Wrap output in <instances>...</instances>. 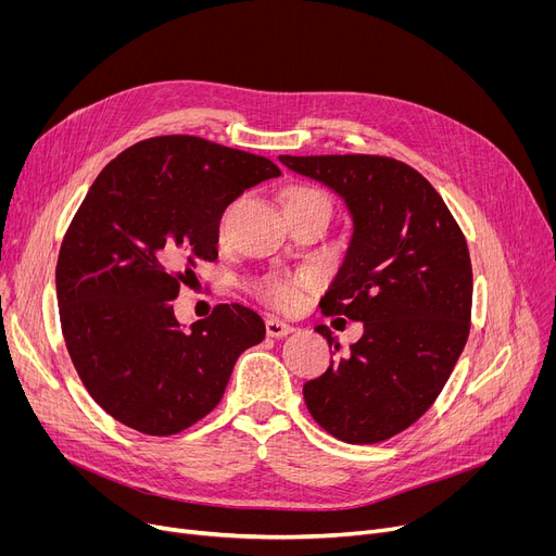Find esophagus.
Returning <instances> with one entry per match:
<instances>
[{"mask_svg": "<svg viewBox=\"0 0 556 556\" xmlns=\"http://www.w3.org/2000/svg\"><path fill=\"white\" fill-rule=\"evenodd\" d=\"M293 331H295L293 327L281 323V319H277V317H268V319H266V333H268L270 338H286V336H290Z\"/></svg>", "mask_w": 556, "mask_h": 556, "instance_id": "1", "label": "esophagus"}]
</instances>
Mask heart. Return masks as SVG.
Listing matches in <instances>:
<instances>
[{
  "label": "heart",
  "mask_w": 556,
  "mask_h": 556,
  "mask_svg": "<svg viewBox=\"0 0 556 556\" xmlns=\"http://www.w3.org/2000/svg\"><path fill=\"white\" fill-rule=\"evenodd\" d=\"M308 195H323L315 189H293L288 193V204L300 198ZM308 279L304 277H266L258 283V293L268 304H273L279 311H293L302 302V290L306 288Z\"/></svg>",
  "instance_id": "b5f03b06"
}]
</instances>
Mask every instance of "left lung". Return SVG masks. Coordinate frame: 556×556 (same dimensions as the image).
Segmentation results:
<instances>
[{"mask_svg":"<svg viewBox=\"0 0 556 556\" xmlns=\"http://www.w3.org/2000/svg\"><path fill=\"white\" fill-rule=\"evenodd\" d=\"M346 202L354 237L325 315L363 323L346 356L304 386L311 417L346 444H378L413 426L444 390L471 331L469 245L419 170L381 155H279ZM323 333L340 352L329 327Z\"/></svg>","mask_w":556,"mask_h":556,"instance_id":"obj_1","label":"left lung"}]
</instances>
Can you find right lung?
<instances>
[{"label": "right lung", "instance_id": "add662e5", "mask_svg": "<svg viewBox=\"0 0 556 556\" xmlns=\"http://www.w3.org/2000/svg\"><path fill=\"white\" fill-rule=\"evenodd\" d=\"M279 175L268 157L193 135L143 139L99 173L63 239L55 293L72 363L110 417L155 437L187 430L266 338L248 306L218 304L182 329L170 302L198 261L218 258L227 204Z\"/></svg>", "mask_w": 556, "mask_h": 556}]
</instances>
